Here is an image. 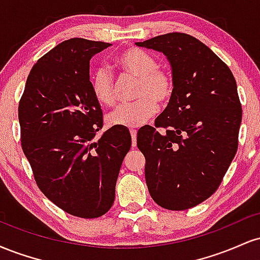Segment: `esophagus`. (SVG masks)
Wrapping results in <instances>:
<instances>
[{
  "mask_svg": "<svg viewBox=\"0 0 260 260\" xmlns=\"http://www.w3.org/2000/svg\"><path fill=\"white\" fill-rule=\"evenodd\" d=\"M131 136H132V147L134 148L137 145V131L131 129Z\"/></svg>",
  "mask_w": 260,
  "mask_h": 260,
  "instance_id": "esophagus-1",
  "label": "esophagus"
}]
</instances>
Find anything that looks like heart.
I'll return each instance as SVG.
<instances>
[{"label": "heart", "mask_w": 260, "mask_h": 260, "mask_svg": "<svg viewBox=\"0 0 260 260\" xmlns=\"http://www.w3.org/2000/svg\"><path fill=\"white\" fill-rule=\"evenodd\" d=\"M116 64L122 73L138 79L132 105L121 106L107 116L111 127L137 128L144 124L156 112L157 104L166 105L174 95V79L166 71L157 68V62L150 53L138 47L124 50L116 58ZM91 91L98 103L113 106L116 92L109 71L100 68L91 79Z\"/></svg>", "instance_id": "1"}]
</instances>
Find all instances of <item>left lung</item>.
<instances>
[{
  "instance_id": "8db88e82",
  "label": "left lung",
  "mask_w": 260,
  "mask_h": 260,
  "mask_svg": "<svg viewBox=\"0 0 260 260\" xmlns=\"http://www.w3.org/2000/svg\"><path fill=\"white\" fill-rule=\"evenodd\" d=\"M136 45L166 56L175 86L155 120L167 133L149 126L137 136L145 182L157 205L186 210L215 192L237 151L242 121L237 84L228 66L188 34L169 32Z\"/></svg>"
}]
</instances>
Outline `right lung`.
<instances>
[{
  "mask_svg": "<svg viewBox=\"0 0 260 260\" xmlns=\"http://www.w3.org/2000/svg\"><path fill=\"white\" fill-rule=\"evenodd\" d=\"M111 46L73 38L44 55L29 73L19 101L22 148L41 192L66 213L94 219L106 214L126 154L129 131L103 128L91 91L89 61Z\"/></svg>",
  "mask_w": 260,
  "mask_h": 260,
  "instance_id": "right-lung-1",
  "label": "right lung"
}]
</instances>
